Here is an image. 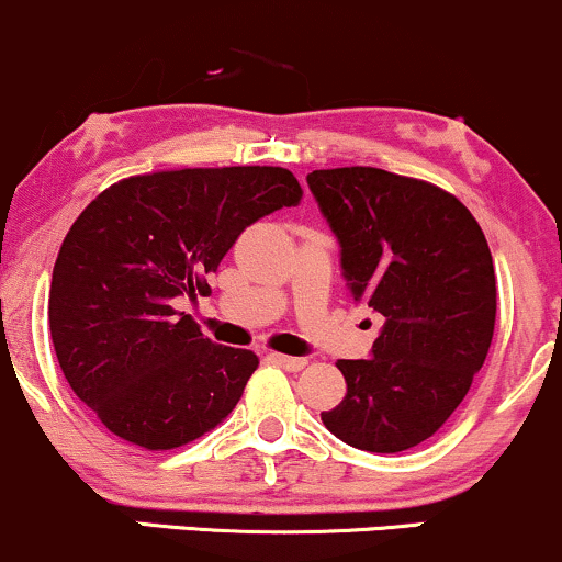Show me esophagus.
Wrapping results in <instances>:
<instances>
[{
	"label": "esophagus",
	"mask_w": 562,
	"mask_h": 562,
	"mask_svg": "<svg viewBox=\"0 0 562 562\" xmlns=\"http://www.w3.org/2000/svg\"><path fill=\"white\" fill-rule=\"evenodd\" d=\"M272 362L280 364L282 370H288V372H299V370H303V367H306V359H303V357H288V353H272Z\"/></svg>",
	"instance_id": "1"
}]
</instances>
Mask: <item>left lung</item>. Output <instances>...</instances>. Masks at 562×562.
I'll use <instances>...</instances> for the list:
<instances>
[{"mask_svg":"<svg viewBox=\"0 0 562 562\" xmlns=\"http://www.w3.org/2000/svg\"><path fill=\"white\" fill-rule=\"evenodd\" d=\"M308 190L340 245L348 293L383 317L367 359H340L346 396L322 423L353 449L393 454L449 420L486 362L494 261L473 214L449 192L348 166Z\"/></svg>","mask_w":562,"mask_h":562,"instance_id":"left-lung-1","label":"left lung"}]
</instances>
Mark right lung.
Returning a JSON list of instances; mask_svg holds the SVG:
<instances>
[{
    "label": "right lung",
    "mask_w": 562,
    "mask_h": 562,
    "mask_svg": "<svg viewBox=\"0 0 562 562\" xmlns=\"http://www.w3.org/2000/svg\"><path fill=\"white\" fill-rule=\"evenodd\" d=\"M301 200L280 166L128 177L100 192L66 235L49 288V330L66 380L111 434L177 449L216 428L259 367L205 338L173 299L205 293L259 218Z\"/></svg>",
    "instance_id": "add662e5"
}]
</instances>
